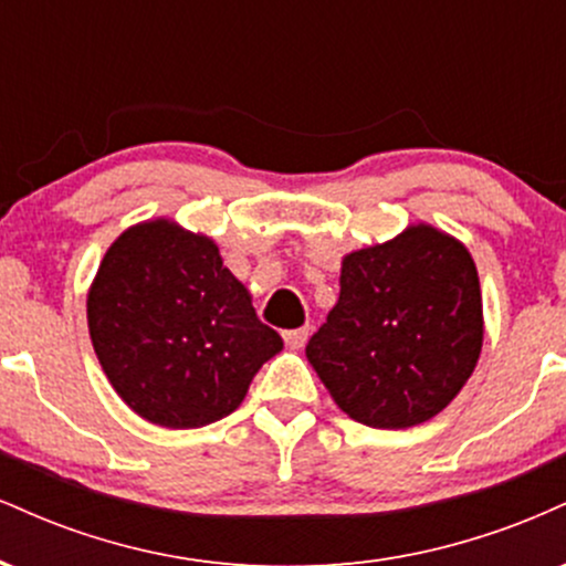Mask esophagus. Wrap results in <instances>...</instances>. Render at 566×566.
Returning a JSON list of instances; mask_svg holds the SVG:
<instances>
[{"instance_id":"34e87169","label":"esophagus","mask_w":566,"mask_h":566,"mask_svg":"<svg viewBox=\"0 0 566 566\" xmlns=\"http://www.w3.org/2000/svg\"><path fill=\"white\" fill-rule=\"evenodd\" d=\"M305 340H308V327L287 329V333H284V343H287L290 348H303Z\"/></svg>"}]
</instances>
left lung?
I'll list each match as a JSON object with an SVG mask.
<instances>
[{
    "mask_svg": "<svg viewBox=\"0 0 566 566\" xmlns=\"http://www.w3.org/2000/svg\"><path fill=\"white\" fill-rule=\"evenodd\" d=\"M482 340L471 252L450 233L418 223L343 258L340 297L305 356L348 418L412 428L460 394Z\"/></svg>",
    "mask_w": 566,
    "mask_h": 566,
    "instance_id": "8db88e82",
    "label": "left lung"
}]
</instances>
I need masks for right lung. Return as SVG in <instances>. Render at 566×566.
<instances>
[{"instance_id": "obj_1", "label": "right lung", "mask_w": 566, "mask_h": 566, "mask_svg": "<svg viewBox=\"0 0 566 566\" xmlns=\"http://www.w3.org/2000/svg\"><path fill=\"white\" fill-rule=\"evenodd\" d=\"M87 324L114 391L165 428L231 415L284 346L258 319L218 244L167 218L133 226L108 247L87 295Z\"/></svg>"}]
</instances>
